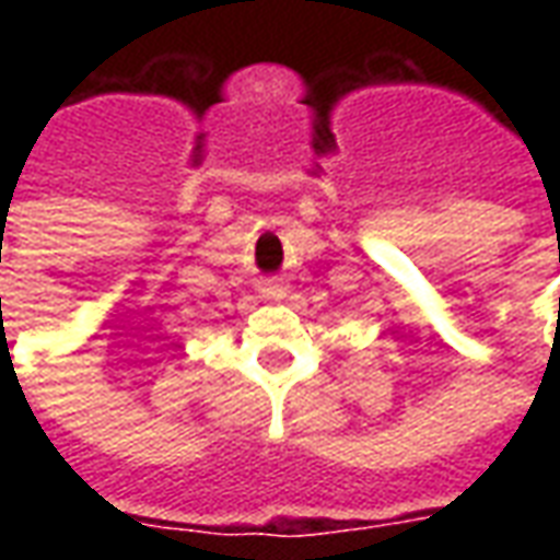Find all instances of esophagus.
Wrapping results in <instances>:
<instances>
[{"label": "esophagus", "instance_id": "esophagus-1", "mask_svg": "<svg viewBox=\"0 0 560 560\" xmlns=\"http://www.w3.org/2000/svg\"><path fill=\"white\" fill-rule=\"evenodd\" d=\"M257 291H260V296L269 300V303H281V300L288 296V284L281 279H260L257 281Z\"/></svg>", "mask_w": 560, "mask_h": 560}]
</instances>
